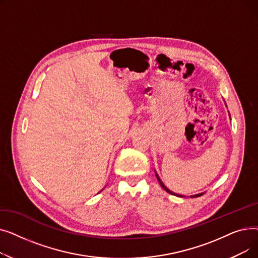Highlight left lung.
Returning a JSON list of instances; mask_svg holds the SVG:
<instances>
[{
  "mask_svg": "<svg viewBox=\"0 0 258 258\" xmlns=\"http://www.w3.org/2000/svg\"><path fill=\"white\" fill-rule=\"evenodd\" d=\"M226 104V103H225ZM229 117H230V114H229ZM230 119H231V118H230ZM155 173H156V177H157V180L159 181V183H160V185H161V187L162 188H163L164 189V190L165 191H167L168 194H170V195H172V196H175V197H179V198H186L185 196H182V195H178V194H175V192H172L171 190H169V189L163 184V182H162L161 181V179H160V177H159V174L157 173V171L155 170ZM205 192H201V194H198V195H194V196H190V198H199V197H201V196H203V195H204Z\"/></svg>",
  "mask_w": 258,
  "mask_h": 258,
  "instance_id": "8db88e82",
  "label": "left lung"
}]
</instances>
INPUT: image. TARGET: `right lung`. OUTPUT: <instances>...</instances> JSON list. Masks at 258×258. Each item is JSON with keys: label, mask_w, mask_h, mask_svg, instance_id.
I'll return each mask as SVG.
<instances>
[{"label": "right lung", "mask_w": 258, "mask_h": 258, "mask_svg": "<svg viewBox=\"0 0 258 258\" xmlns=\"http://www.w3.org/2000/svg\"><path fill=\"white\" fill-rule=\"evenodd\" d=\"M102 190H103V189H101V190H100V191H99V192H101V191H102ZM99 192H98V194H99Z\"/></svg>", "instance_id": "add662e5"}]
</instances>
